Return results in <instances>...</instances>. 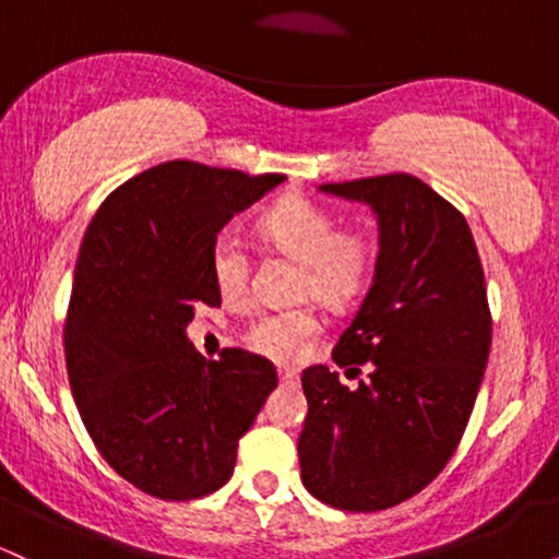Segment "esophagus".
I'll use <instances>...</instances> for the list:
<instances>
[{"mask_svg": "<svg viewBox=\"0 0 559 559\" xmlns=\"http://www.w3.org/2000/svg\"><path fill=\"white\" fill-rule=\"evenodd\" d=\"M278 378H281V383H288V386H297L299 383V373L292 368H278Z\"/></svg>", "mask_w": 559, "mask_h": 559, "instance_id": "1", "label": "esophagus"}]
</instances>
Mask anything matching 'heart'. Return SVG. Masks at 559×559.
I'll use <instances>...</instances> for the list:
<instances>
[{"label": "heart", "mask_w": 559, "mask_h": 559, "mask_svg": "<svg viewBox=\"0 0 559 559\" xmlns=\"http://www.w3.org/2000/svg\"><path fill=\"white\" fill-rule=\"evenodd\" d=\"M336 215L307 197H284L258 217V234L273 252L299 260V297H316L342 307L365 286L376 262V241L360 226H338ZM210 273L226 301H243L252 281L247 243L221 234L210 249ZM320 333V318L310 307L273 310L247 329V344L278 362H294Z\"/></svg>", "instance_id": "b5f03b06"}]
</instances>
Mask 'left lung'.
Listing matches in <instances>:
<instances>
[{"mask_svg":"<svg viewBox=\"0 0 559 559\" xmlns=\"http://www.w3.org/2000/svg\"><path fill=\"white\" fill-rule=\"evenodd\" d=\"M373 207L376 275L333 346V362L368 378L344 386L325 365L301 373L307 418L301 484L320 502L378 512L415 497L463 439L491 346L486 278L471 226L409 173L323 183Z\"/></svg>","mask_w":559,"mask_h":559,"instance_id":"8db88e82","label":"left lung"}]
</instances>
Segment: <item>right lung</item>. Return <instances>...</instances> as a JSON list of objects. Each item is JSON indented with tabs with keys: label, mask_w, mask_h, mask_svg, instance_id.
Segmentation results:
<instances>
[{
	"label": "right lung",
	"mask_w": 559,
	"mask_h": 559,
	"mask_svg": "<svg viewBox=\"0 0 559 559\" xmlns=\"http://www.w3.org/2000/svg\"><path fill=\"white\" fill-rule=\"evenodd\" d=\"M286 176L173 159L112 191L83 234L66 316V365L83 426L118 476L186 502L221 489L239 439L278 386L271 360L186 338L221 305L217 230Z\"/></svg>",
	"instance_id": "right-lung-1"
}]
</instances>
